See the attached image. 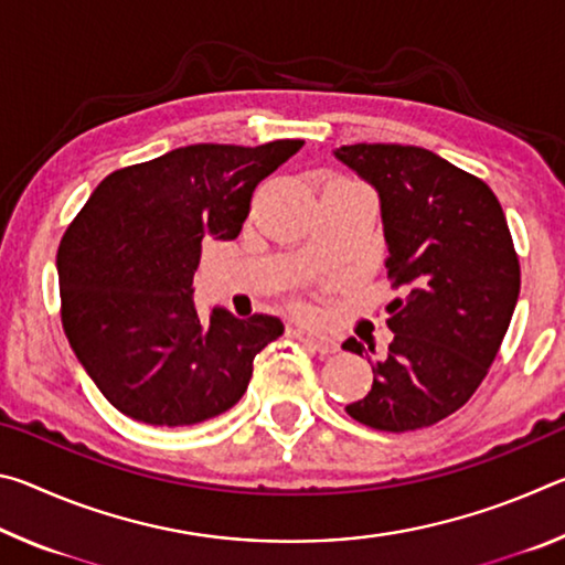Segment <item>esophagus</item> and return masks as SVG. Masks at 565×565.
<instances>
[{
	"instance_id": "34e87169",
	"label": "esophagus",
	"mask_w": 565,
	"mask_h": 565,
	"mask_svg": "<svg viewBox=\"0 0 565 565\" xmlns=\"http://www.w3.org/2000/svg\"><path fill=\"white\" fill-rule=\"evenodd\" d=\"M291 333H294V337L299 339V341H303L306 347H311L313 351H319V353H333V351H339L337 339L329 337V333L319 331V329H294Z\"/></svg>"
}]
</instances>
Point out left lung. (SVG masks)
Here are the masks:
<instances>
[{
  "mask_svg": "<svg viewBox=\"0 0 565 565\" xmlns=\"http://www.w3.org/2000/svg\"><path fill=\"white\" fill-rule=\"evenodd\" d=\"M333 154L379 191L388 279L401 289L386 306L394 341L347 414L391 434L434 426L481 386L519 301L503 209L486 181L428 149L351 145ZM343 349L366 351L356 339Z\"/></svg>",
  "mask_w": 565,
  "mask_h": 565,
  "instance_id": "obj_1",
  "label": "left lung"
}]
</instances>
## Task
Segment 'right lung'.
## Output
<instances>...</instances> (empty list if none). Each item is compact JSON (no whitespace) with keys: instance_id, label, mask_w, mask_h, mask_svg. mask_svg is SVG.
<instances>
[{"instance_id":"right-lung-1","label":"right lung","mask_w":565,"mask_h":565,"mask_svg":"<svg viewBox=\"0 0 565 565\" xmlns=\"http://www.w3.org/2000/svg\"><path fill=\"white\" fill-rule=\"evenodd\" d=\"M303 147L191 145L124 167L92 191L56 252L62 327L124 416L202 424L244 396L254 356L284 323L266 313L202 319L191 299L209 236L242 232L256 184Z\"/></svg>"}]
</instances>
